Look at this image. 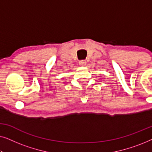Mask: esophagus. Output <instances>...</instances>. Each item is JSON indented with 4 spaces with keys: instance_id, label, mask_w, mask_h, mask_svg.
<instances>
[{
    "instance_id": "1",
    "label": "esophagus",
    "mask_w": 152,
    "mask_h": 152,
    "mask_svg": "<svg viewBox=\"0 0 152 152\" xmlns=\"http://www.w3.org/2000/svg\"><path fill=\"white\" fill-rule=\"evenodd\" d=\"M79 64H80V66H85L86 65V61H85V60H81V61H80V62H79Z\"/></svg>"
}]
</instances>
